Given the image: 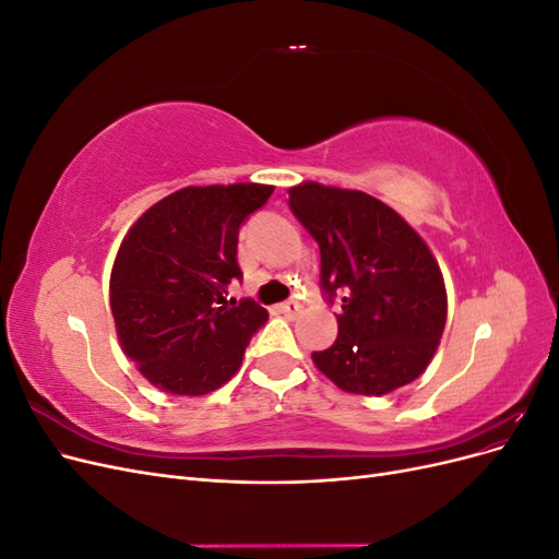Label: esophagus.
Segmentation results:
<instances>
[{"instance_id":"1","label":"esophagus","mask_w":559,"mask_h":559,"mask_svg":"<svg viewBox=\"0 0 559 559\" xmlns=\"http://www.w3.org/2000/svg\"><path fill=\"white\" fill-rule=\"evenodd\" d=\"M277 310H280L282 314H286V317H296V314L300 312V302L286 300V302H282V306H277Z\"/></svg>"}]
</instances>
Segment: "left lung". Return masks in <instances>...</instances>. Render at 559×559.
<instances>
[{"label":"left lung","mask_w":559,"mask_h":559,"mask_svg":"<svg viewBox=\"0 0 559 559\" xmlns=\"http://www.w3.org/2000/svg\"><path fill=\"white\" fill-rule=\"evenodd\" d=\"M289 207L319 245L326 300L343 296L335 343L312 352L314 366L364 396L419 378L448 317L445 282L425 240L364 191L306 181L289 189Z\"/></svg>","instance_id":"left-lung-1"}]
</instances>
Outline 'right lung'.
<instances>
[{"mask_svg": "<svg viewBox=\"0 0 559 559\" xmlns=\"http://www.w3.org/2000/svg\"><path fill=\"white\" fill-rule=\"evenodd\" d=\"M273 186H186L148 207L116 253L111 314L123 354L163 392L202 396L228 382L267 312L226 300L242 280L238 235Z\"/></svg>", "mask_w": 559, "mask_h": 559, "instance_id": "right-lung-1", "label": "right lung"}]
</instances>
